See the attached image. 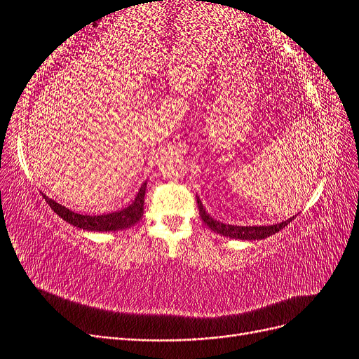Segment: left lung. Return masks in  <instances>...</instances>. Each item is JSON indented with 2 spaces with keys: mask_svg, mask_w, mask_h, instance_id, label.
Returning <instances> with one entry per match:
<instances>
[{
  "mask_svg": "<svg viewBox=\"0 0 359 359\" xmlns=\"http://www.w3.org/2000/svg\"><path fill=\"white\" fill-rule=\"evenodd\" d=\"M198 199V206H199V214L202 217L203 223L210 227L211 231L220 233L223 236H229L235 238V240H265V238L274 235L280 232L283 227H286L295 217H290L286 222H281L277 224H271V226H233V224H226L222 222L214 220L212 217L205 211L203 205L199 198Z\"/></svg>",
  "mask_w": 359,
  "mask_h": 359,
  "instance_id": "8db88e82",
  "label": "left lung"
}]
</instances>
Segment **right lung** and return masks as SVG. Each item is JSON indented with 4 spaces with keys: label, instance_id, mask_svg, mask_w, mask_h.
I'll use <instances>...</instances> for the list:
<instances>
[{
    "label": "right lung",
    "instance_id": "1",
    "mask_svg": "<svg viewBox=\"0 0 359 359\" xmlns=\"http://www.w3.org/2000/svg\"><path fill=\"white\" fill-rule=\"evenodd\" d=\"M145 190H147V182H144L142 186H140L135 201L130 203L127 208L109 212V214H102V215H82L78 212H73L72 210L60 205L55 201H52L50 198L46 196V194H43V198H45L48 205L61 217L62 220H66L70 224L79 227V229L94 231V232H112V231H123V229H127V227H132L142 219Z\"/></svg>",
    "mask_w": 359,
    "mask_h": 359
}]
</instances>
